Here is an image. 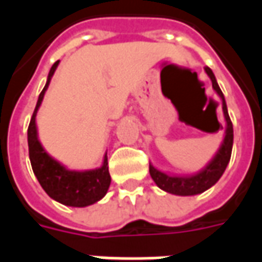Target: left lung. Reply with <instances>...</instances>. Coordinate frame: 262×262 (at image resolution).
<instances>
[{"instance_id":"left-lung-1","label":"left lung","mask_w":262,"mask_h":262,"mask_svg":"<svg viewBox=\"0 0 262 262\" xmlns=\"http://www.w3.org/2000/svg\"><path fill=\"white\" fill-rule=\"evenodd\" d=\"M205 71L208 73V75L212 80V85L213 90L223 101V114L226 118V136L225 140L222 143V147L216 154V157L212 160V163L205 167V170H202L199 174L193 177H170L165 176L164 172L156 170L153 165H150V176L154 180V182L161 188L163 191H167L170 193H176V195H182V196H188V195H196L203 191H206L208 188H210L213 184L219 181V178L222 174L225 172L226 167L230 161L231 156V147H233V125H231L230 116L227 114V106H226L225 97L223 92L217 85L214 74L212 73V70L206 67ZM223 129V127H222Z\"/></svg>"}]
</instances>
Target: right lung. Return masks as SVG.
<instances>
[{
    "label": "right lung",
    "mask_w": 262,
    "mask_h": 262,
    "mask_svg": "<svg viewBox=\"0 0 262 262\" xmlns=\"http://www.w3.org/2000/svg\"><path fill=\"white\" fill-rule=\"evenodd\" d=\"M57 66H59V61H56L50 69L48 82L39 95L36 108L33 111L31 123L28 127L29 159H31L32 170L35 172L37 181L49 196L67 206L82 208V206H88V205L98 202L108 192V188L111 185L108 157L105 156L103 165L98 170L84 171V172L69 171L66 170L63 165H60L57 161H54L52 157H49L48 153L40 146L36 136L35 118H36L37 109L42 103L45 92L48 90L49 82L52 80Z\"/></svg>",
    "instance_id": "add662e5"
}]
</instances>
